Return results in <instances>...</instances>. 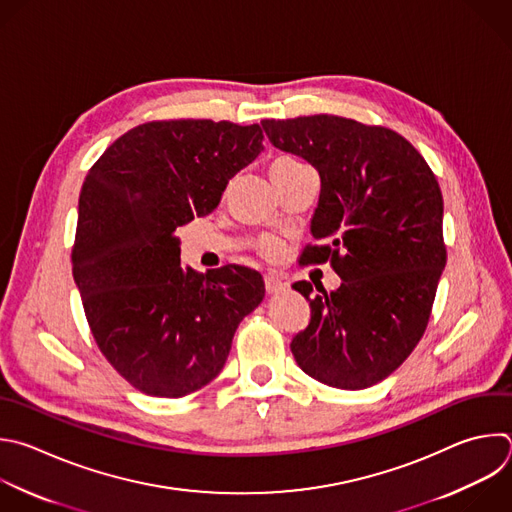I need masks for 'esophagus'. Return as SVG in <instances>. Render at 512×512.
Masks as SVG:
<instances>
[{"mask_svg":"<svg viewBox=\"0 0 512 512\" xmlns=\"http://www.w3.org/2000/svg\"><path fill=\"white\" fill-rule=\"evenodd\" d=\"M285 287H287V281L281 273H267L265 275L267 293H279V291H285Z\"/></svg>","mask_w":512,"mask_h":512,"instance_id":"1","label":"esophagus"}]
</instances>
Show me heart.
<instances>
[{"instance_id":"b5f03b06","label":"heart","mask_w":512,"mask_h":512,"mask_svg":"<svg viewBox=\"0 0 512 512\" xmlns=\"http://www.w3.org/2000/svg\"><path fill=\"white\" fill-rule=\"evenodd\" d=\"M301 162L299 160H295V158H279V160H275L273 162V166L271 168H281V166H299ZM279 243L275 241V239H261V243H259V251L263 253V255H267V257H273V255H277L279 253Z\"/></svg>"}]
</instances>
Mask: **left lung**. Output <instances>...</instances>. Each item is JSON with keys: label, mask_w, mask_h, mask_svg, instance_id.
Masks as SVG:
<instances>
[{"label": "left lung", "mask_w": 512, "mask_h": 512, "mask_svg": "<svg viewBox=\"0 0 512 512\" xmlns=\"http://www.w3.org/2000/svg\"><path fill=\"white\" fill-rule=\"evenodd\" d=\"M261 124L273 146L317 168L311 235L319 245L303 255L329 259L342 277L313 299L311 283H293L311 307L293 358L331 388H370L400 368L430 319L446 265L438 181L422 154L384 126L331 114Z\"/></svg>", "instance_id": "1"}]
</instances>
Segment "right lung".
<instances>
[{"label":"right lung","instance_id":"1","mask_svg":"<svg viewBox=\"0 0 512 512\" xmlns=\"http://www.w3.org/2000/svg\"><path fill=\"white\" fill-rule=\"evenodd\" d=\"M261 150L259 124L154 120L88 170L72 273L100 352L142 394L181 398L215 380L237 325L263 301L249 267L183 269L177 237Z\"/></svg>","mask_w":512,"mask_h":512}]
</instances>
